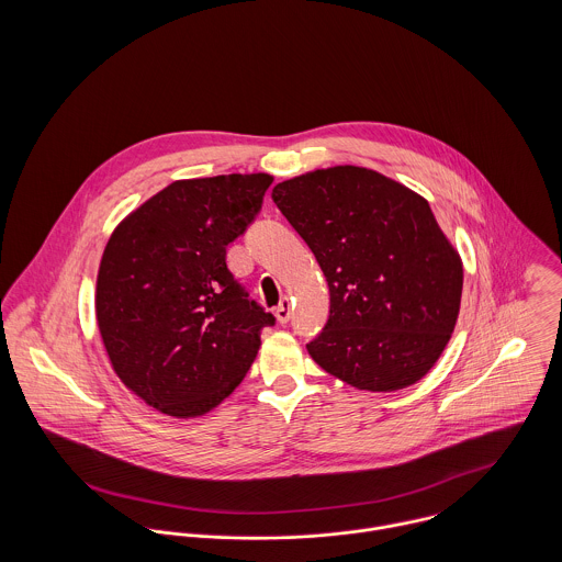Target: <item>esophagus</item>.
Returning <instances> with one entry per match:
<instances>
[{"label":"esophagus","mask_w":562,"mask_h":562,"mask_svg":"<svg viewBox=\"0 0 562 562\" xmlns=\"http://www.w3.org/2000/svg\"><path fill=\"white\" fill-rule=\"evenodd\" d=\"M274 316H277L279 324H288V322H290V318H292V305H290L288 299H283V301L279 303V307L274 310Z\"/></svg>","instance_id":"34e87169"}]
</instances>
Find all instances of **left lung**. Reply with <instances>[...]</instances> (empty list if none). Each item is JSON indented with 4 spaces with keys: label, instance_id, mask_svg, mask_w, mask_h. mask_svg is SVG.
I'll return each mask as SVG.
<instances>
[{
    "label": "left lung",
    "instance_id": "8db88e82",
    "mask_svg": "<svg viewBox=\"0 0 562 562\" xmlns=\"http://www.w3.org/2000/svg\"><path fill=\"white\" fill-rule=\"evenodd\" d=\"M272 201L307 241L330 312L310 344L324 372L366 392L417 383L450 341L463 261L424 196L361 166L281 181Z\"/></svg>",
    "mask_w": 562,
    "mask_h": 562
}]
</instances>
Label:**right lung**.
Segmentation results:
<instances>
[{
	"label": "right lung",
	"instance_id": "1",
	"mask_svg": "<svg viewBox=\"0 0 562 562\" xmlns=\"http://www.w3.org/2000/svg\"><path fill=\"white\" fill-rule=\"evenodd\" d=\"M272 177L181 179L134 210L105 244L94 312L116 376L172 417H196L246 376L274 316L227 268V246Z\"/></svg>",
	"mask_w": 562,
	"mask_h": 562
}]
</instances>
